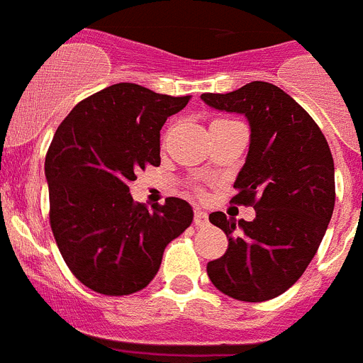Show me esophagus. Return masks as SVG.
<instances>
[{
  "label": "esophagus",
  "instance_id": "esophagus-1",
  "mask_svg": "<svg viewBox=\"0 0 363 363\" xmlns=\"http://www.w3.org/2000/svg\"><path fill=\"white\" fill-rule=\"evenodd\" d=\"M207 223H209V216H207V213H205V211H200V209L194 211V225L205 227Z\"/></svg>",
  "mask_w": 363,
  "mask_h": 363
}]
</instances>
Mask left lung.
I'll return each instance as SVG.
<instances>
[{"instance_id": "obj_1", "label": "left lung", "mask_w": 363, "mask_h": 363, "mask_svg": "<svg viewBox=\"0 0 363 363\" xmlns=\"http://www.w3.org/2000/svg\"><path fill=\"white\" fill-rule=\"evenodd\" d=\"M201 99L249 121V152L234 182L233 201L256 209L252 221L211 214L229 247L207 264V274L227 296L271 300L303 274L331 221V149L313 118L272 83L252 82L227 94H201Z\"/></svg>"}]
</instances>
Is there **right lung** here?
<instances>
[{
    "instance_id": "right-lung-1",
    "label": "right lung",
    "mask_w": 363,
    "mask_h": 363,
    "mask_svg": "<svg viewBox=\"0 0 363 363\" xmlns=\"http://www.w3.org/2000/svg\"><path fill=\"white\" fill-rule=\"evenodd\" d=\"M191 96L172 98L136 83L89 96L57 127L45 158L50 227L72 274L96 293L123 296L150 284L167 243L192 223L179 198L134 203L138 169L160 165V130Z\"/></svg>"
}]
</instances>
